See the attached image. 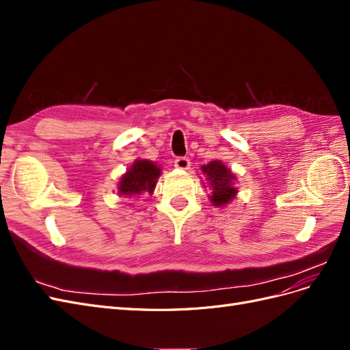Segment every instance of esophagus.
Returning a JSON list of instances; mask_svg holds the SVG:
<instances>
[{
	"instance_id": "obj_1",
	"label": "esophagus",
	"mask_w": 350,
	"mask_h": 350,
	"mask_svg": "<svg viewBox=\"0 0 350 350\" xmlns=\"http://www.w3.org/2000/svg\"><path fill=\"white\" fill-rule=\"evenodd\" d=\"M175 166L178 169H188L189 167V159L185 156H179L175 159Z\"/></svg>"
}]
</instances>
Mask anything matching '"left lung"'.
Masks as SVG:
<instances>
[{"instance_id":"8db88e82","label":"left lung","mask_w":350,"mask_h":350,"mask_svg":"<svg viewBox=\"0 0 350 350\" xmlns=\"http://www.w3.org/2000/svg\"><path fill=\"white\" fill-rule=\"evenodd\" d=\"M201 171H203L210 184V200L213 206L221 207L235 198L238 188L234 185V183L237 178L230 169H228L220 161H211L207 165L201 166Z\"/></svg>"}]
</instances>
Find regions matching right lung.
Here are the masks:
<instances>
[{"mask_svg":"<svg viewBox=\"0 0 350 350\" xmlns=\"http://www.w3.org/2000/svg\"><path fill=\"white\" fill-rule=\"evenodd\" d=\"M159 176H161V167L146 159H137L129 171L121 176L118 193L126 197L140 196L146 191L152 194Z\"/></svg>","mask_w":350,"mask_h":350,"instance_id":"right-lung-1","label":"right lung"}]
</instances>
